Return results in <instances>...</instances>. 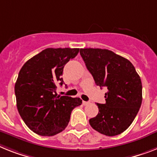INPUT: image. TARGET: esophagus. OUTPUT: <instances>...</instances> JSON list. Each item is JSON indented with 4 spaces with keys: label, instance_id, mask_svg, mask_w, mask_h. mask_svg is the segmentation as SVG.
<instances>
[{
    "label": "esophagus",
    "instance_id": "obj_1",
    "mask_svg": "<svg viewBox=\"0 0 157 157\" xmlns=\"http://www.w3.org/2000/svg\"><path fill=\"white\" fill-rule=\"evenodd\" d=\"M89 104H90V103H89V101H83V105H89Z\"/></svg>",
    "mask_w": 157,
    "mask_h": 157
}]
</instances>
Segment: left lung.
I'll list each match as a JSON object with an SVG mask.
<instances>
[{
	"mask_svg": "<svg viewBox=\"0 0 157 157\" xmlns=\"http://www.w3.org/2000/svg\"><path fill=\"white\" fill-rule=\"evenodd\" d=\"M81 57L97 85L106 87L105 104L97 103L99 113L91 118L93 129L109 136L125 131L142 103V84L133 64L108 49L81 48Z\"/></svg>",
	"mask_w": 157,
	"mask_h": 157,
	"instance_id": "8db88e82",
	"label": "left lung"
}]
</instances>
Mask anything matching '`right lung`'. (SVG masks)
Returning a JSON list of instances; mask_svg holds the SVG:
<instances>
[{"label": "right lung", "instance_id": "add662e5", "mask_svg": "<svg viewBox=\"0 0 157 157\" xmlns=\"http://www.w3.org/2000/svg\"><path fill=\"white\" fill-rule=\"evenodd\" d=\"M79 48H48L26 61L15 84L20 116L35 133L51 136L67 127L72 109L82 104L79 97L57 96V83L64 84L63 68Z\"/></svg>", "mask_w": 157, "mask_h": 157}]
</instances>
